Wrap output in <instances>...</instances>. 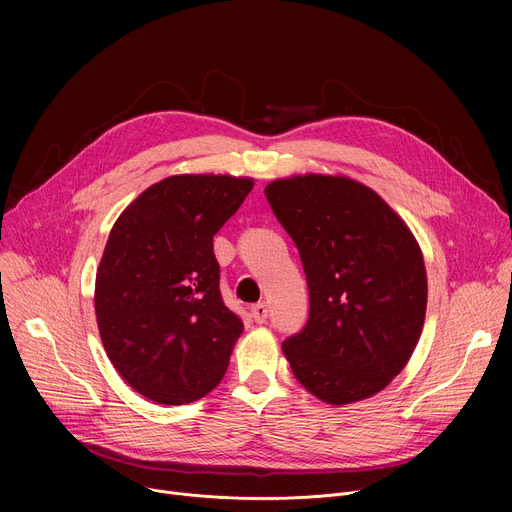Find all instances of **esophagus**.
Masks as SVG:
<instances>
[{"label": "esophagus", "instance_id": "34e87169", "mask_svg": "<svg viewBox=\"0 0 512 512\" xmlns=\"http://www.w3.org/2000/svg\"><path fill=\"white\" fill-rule=\"evenodd\" d=\"M251 314H253L257 324H263L267 320V316H269V308H267V304H255L251 308Z\"/></svg>", "mask_w": 512, "mask_h": 512}]
</instances>
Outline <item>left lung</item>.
<instances>
[{"mask_svg":"<svg viewBox=\"0 0 512 512\" xmlns=\"http://www.w3.org/2000/svg\"><path fill=\"white\" fill-rule=\"evenodd\" d=\"M265 196L300 251L306 326L283 340L296 379L346 405L385 389L421 336L427 277L421 249L371 188L342 176L275 180Z\"/></svg>","mask_w":512,"mask_h":512,"instance_id":"obj_1","label":"left lung"}]
</instances>
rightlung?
Segmentation results:
<instances>
[{"label": "right lung", "mask_w": 512, "mask_h": 512, "mask_svg": "<svg viewBox=\"0 0 512 512\" xmlns=\"http://www.w3.org/2000/svg\"><path fill=\"white\" fill-rule=\"evenodd\" d=\"M251 178L170 176L117 218L97 271L103 346L139 395L192 403L227 373L243 320L225 306L212 239L239 210Z\"/></svg>", "instance_id": "obj_1"}]
</instances>
